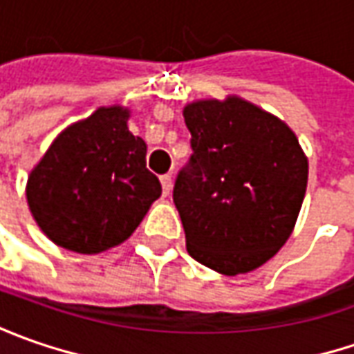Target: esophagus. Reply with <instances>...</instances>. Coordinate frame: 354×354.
I'll return each instance as SVG.
<instances>
[{
    "label": "esophagus",
    "mask_w": 354,
    "mask_h": 354,
    "mask_svg": "<svg viewBox=\"0 0 354 354\" xmlns=\"http://www.w3.org/2000/svg\"><path fill=\"white\" fill-rule=\"evenodd\" d=\"M161 187H163V195L167 197L171 193V187H173V179H171V175H161Z\"/></svg>",
    "instance_id": "34e87169"
}]
</instances>
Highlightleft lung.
I'll return each mask as SVG.
<instances>
[{
	"label": "left lung",
	"mask_w": 354,
	"mask_h": 354,
	"mask_svg": "<svg viewBox=\"0 0 354 354\" xmlns=\"http://www.w3.org/2000/svg\"><path fill=\"white\" fill-rule=\"evenodd\" d=\"M193 156L173 203L187 252L225 276L266 264L292 234L307 189V157L292 128L238 96L183 108Z\"/></svg>",
	"instance_id": "1"
}]
</instances>
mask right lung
Instances as JSON below:
<instances>
[{
  "instance_id": "obj_1",
  "label": "right lung",
  "mask_w": 354,
  "mask_h": 354,
  "mask_svg": "<svg viewBox=\"0 0 354 354\" xmlns=\"http://www.w3.org/2000/svg\"><path fill=\"white\" fill-rule=\"evenodd\" d=\"M129 110L98 108L62 129L27 179V203L57 246L100 254L131 236L161 183L145 165L147 145L128 129Z\"/></svg>"
}]
</instances>
